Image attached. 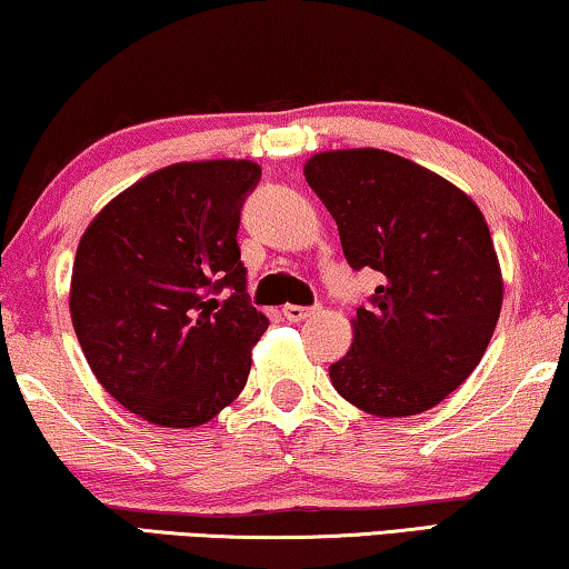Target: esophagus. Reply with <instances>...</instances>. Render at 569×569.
<instances>
[{
  "instance_id": "esophagus-1",
  "label": "esophagus",
  "mask_w": 569,
  "mask_h": 569,
  "mask_svg": "<svg viewBox=\"0 0 569 569\" xmlns=\"http://www.w3.org/2000/svg\"><path fill=\"white\" fill-rule=\"evenodd\" d=\"M316 308H302V305H284L282 308V316L290 320V323H300V320L310 318Z\"/></svg>"
}]
</instances>
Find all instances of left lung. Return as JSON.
I'll return each mask as SVG.
<instances>
[{
	"instance_id": "8db88e82",
	"label": "left lung",
	"mask_w": 569,
	"mask_h": 569,
	"mask_svg": "<svg viewBox=\"0 0 569 569\" xmlns=\"http://www.w3.org/2000/svg\"><path fill=\"white\" fill-rule=\"evenodd\" d=\"M305 179L339 226L353 269L385 277L328 367L336 392L377 418H408L455 392L492 339L503 274L472 197L380 148L320 151Z\"/></svg>"
}]
</instances>
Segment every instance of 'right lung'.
<instances>
[{
  "label": "right lung",
  "mask_w": 569,
  "mask_h": 569,
  "mask_svg": "<svg viewBox=\"0 0 569 569\" xmlns=\"http://www.w3.org/2000/svg\"><path fill=\"white\" fill-rule=\"evenodd\" d=\"M261 167L182 161L122 189L81 236L69 310L107 392L161 428L208 423L241 395L269 320L236 243ZM230 286L234 295H214Z\"/></svg>",
  "instance_id": "1"
}]
</instances>
